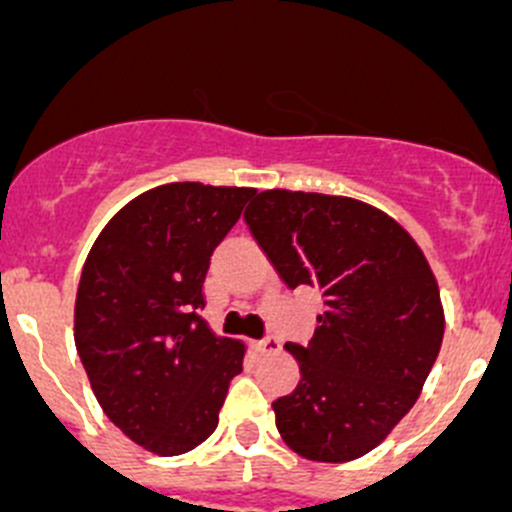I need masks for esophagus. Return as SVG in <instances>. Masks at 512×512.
I'll list each match as a JSON object with an SVG mask.
<instances>
[{
    "label": "esophagus",
    "mask_w": 512,
    "mask_h": 512,
    "mask_svg": "<svg viewBox=\"0 0 512 512\" xmlns=\"http://www.w3.org/2000/svg\"><path fill=\"white\" fill-rule=\"evenodd\" d=\"M252 347H255V352L260 354H277L282 349V342L275 337V334H270V337L260 339V342H255Z\"/></svg>",
    "instance_id": "1"
}]
</instances>
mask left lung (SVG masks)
I'll return each mask as SVG.
<instances>
[{
  "instance_id": "1",
  "label": "left lung",
  "mask_w": 512,
  "mask_h": 512,
  "mask_svg": "<svg viewBox=\"0 0 512 512\" xmlns=\"http://www.w3.org/2000/svg\"><path fill=\"white\" fill-rule=\"evenodd\" d=\"M245 223L280 280L327 307L307 347L285 344L302 379L272 404L277 431L309 461H354L409 414L436 364V277L414 237L361 200L265 190Z\"/></svg>"
}]
</instances>
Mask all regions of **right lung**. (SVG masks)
I'll use <instances>...</instances> for the list:
<instances>
[{"mask_svg":"<svg viewBox=\"0 0 512 512\" xmlns=\"http://www.w3.org/2000/svg\"><path fill=\"white\" fill-rule=\"evenodd\" d=\"M252 188L168 183L103 227L76 292L74 339L103 414L158 456L193 451L218 428L245 344L200 312L210 257Z\"/></svg>","mask_w":512,"mask_h":512,"instance_id":"add662e5","label":"right lung"}]
</instances>
